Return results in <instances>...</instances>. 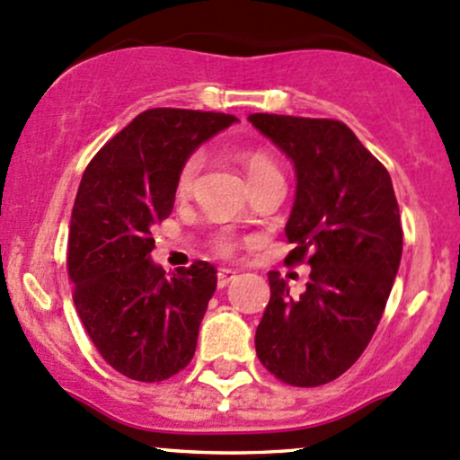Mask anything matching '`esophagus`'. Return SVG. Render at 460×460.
<instances>
[{
    "mask_svg": "<svg viewBox=\"0 0 460 460\" xmlns=\"http://www.w3.org/2000/svg\"><path fill=\"white\" fill-rule=\"evenodd\" d=\"M234 279H236V271L234 270L221 268L219 271H217V285H219V288H226V285H230Z\"/></svg>",
    "mask_w": 460,
    "mask_h": 460,
    "instance_id": "esophagus-1",
    "label": "esophagus"
}]
</instances>
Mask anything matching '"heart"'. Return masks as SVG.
<instances>
[{
  "mask_svg": "<svg viewBox=\"0 0 460 460\" xmlns=\"http://www.w3.org/2000/svg\"><path fill=\"white\" fill-rule=\"evenodd\" d=\"M199 164H201L199 155H190L189 160H186V164L181 166V171H180V177H177V190L180 192L190 190L192 181H195V177H197V171H199ZM243 166H245V175H248V180H256V177H263V175H268V172H279L276 164L271 162V157L263 151L245 153ZM217 248H219V252H230L232 241L228 239V236H224V239L217 241Z\"/></svg>",
  "mask_w": 460,
  "mask_h": 460,
  "instance_id": "obj_1",
  "label": "heart"
}]
</instances>
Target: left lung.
<instances>
[{"label":"left lung","instance_id":"left-lung-1","mask_svg":"<svg viewBox=\"0 0 460 460\" xmlns=\"http://www.w3.org/2000/svg\"><path fill=\"white\" fill-rule=\"evenodd\" d=\"M248 120L294 164L288 261L309 256L311 265L298 298L279 271L268 274L256 355L285 384L320 386L353 367L386 309L403 245L393 181L344 122L276 113Z\"/></svg>","mask_w":460,"mask_h":460}]
</instances>
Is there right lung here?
Returning <instances> with one entry per match:
<instances>
[{"mask_svg":"<svg viewBox=\"0 0 460 460\" xmlns=\"http://www.w3.org/2000/svg\"><path fill=\"white\" fill-rule=\"evenodd\" d=\"M234 122L230 113L149 110L83 172L67 241L74 305L102 359L137 382L169 379L195 355L217 270L197 261L166 274L151 259V228L171 215L186 160Z\"/></svg>","mask_w":460,"mask_h":460,"instance_id":"obj_1","label":"right lung"}]
</instances>
